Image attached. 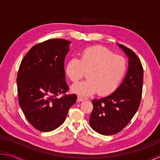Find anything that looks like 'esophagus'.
Masks as SVG:
<instances>
[{"label":"esophagus","mask_w":160,"mask_h":160,"mask_svg":"<svg viewBox=\"0 0 160 160\" xmlns=\"http://www.w3.org/2000/svg\"><path fill=\"white\" fill-rule=\"evenodd\" d=\"M77 99H78V102H83V101L86 100L87 98H86V97H85L82 95H80V94H79V95H78V97H77Z\"/></svg>","instance_id":"34e87169"}]
</instances>
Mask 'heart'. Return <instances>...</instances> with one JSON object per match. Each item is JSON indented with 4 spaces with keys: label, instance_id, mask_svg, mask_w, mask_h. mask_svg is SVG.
I'll return each instance as SVG.
<instances>
[{
    "label": "heart",
    "instance_id": "b5f03b06",
    "mask_svg": "<svg viewBox=\"0 0 160 160\" xmlns=\"http://www.w3.org/2000/svg\"><path fill=\"white\" fill-rule=\"evenodd\" d=\"M126 68V59L105 47L96 45L81 52L80 59L72 58L68 62L66 74L77 83L88 72L87 79L72 86L74 92L88 96L97 92L101 95L113 92L121 81Z\"/></svg>",
    "mask_w": 160,
    "mask_h": 160
}]
</instances>
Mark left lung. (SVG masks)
I'll use <instances>...</instances> for the list:
<instances>
[{"mask_svg":"<svg viewBox=\"0 0 160 160\" xmlns=\"http://www.w3.org/2000/svg\"><path fill=\"white\" fill-rule=\"evenodd\" d=\"M119 46L128 57V68L122 84L109 96L93 99L90 125L103 135L121 131L132 119L142 99L144 70L135 53L124 45Z\"/></svg>","mask_w":160,"mask_h":160,"instance_id":"left-lung-1","label":"left lung"}]
</instances>
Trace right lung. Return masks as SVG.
<instances>
[{
	"label": "right lung",
	"instance_id": "1",
	"mask_svg": "<svg viewBox=\"0 0 160 160\" xmlns=\"http://www.w3.org/2000/svg\"><path fill=\"white\" fill-rule=\"evenodd\" d=\"M70 41L49 39L34 45L22 60L17 74L18 103L35 128L50 132L66 119L76 94H66L64 61ZM59 94H63L61 98Z\"/></svg>",
	"mask_w": 160,
	"mask_h": 160
}]
</instances>
